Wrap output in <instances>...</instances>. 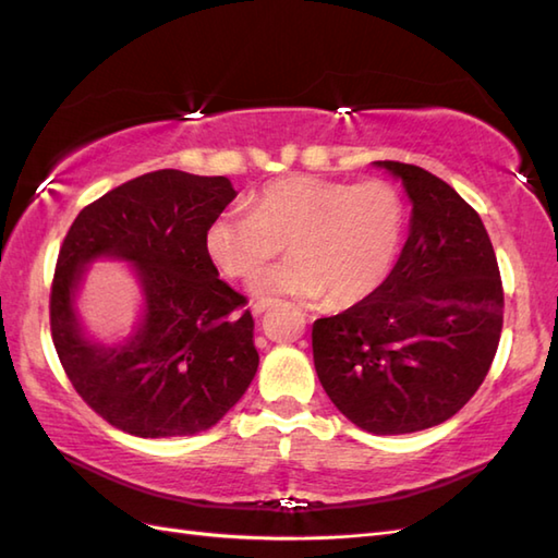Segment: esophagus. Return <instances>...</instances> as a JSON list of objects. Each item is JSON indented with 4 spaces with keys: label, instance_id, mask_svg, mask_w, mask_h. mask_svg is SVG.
Instances as JSON below:
<instances>
[{
    "label": "esophagus",
    "instance_id": "34e87169",
    "mask_svg": "<svg viewBox=\"0 0 558 558\" xmlns=\"http://www.w3.org/2000/svg\"><path fill=\"white\" fill-rule=\"evenodd\" d=\"M272 307V300H254V302H251V314H254V316H260V314H264L266 310H270Z\"/></svg>",
    "mask_w": 558,
    "mask_h": 558
}]
</instances>
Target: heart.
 <instances>
[{
  "instance_id": "1",
  "label": "heart",
  "mask_w": 558,
  "mask_h": 558,
  "mask_svg": "<svg viewBox=\"0 0 558 558\" xmlns=\"http://www.w3.org/2000/svg\"><path fill=\"white\" fill-rule=\"evenodd\" d=\"M407 234V203L387 179L341 181L310 173L272 179L251 210H227L205 229V251L227 278H246L281 253L293 258L251 280L260 298L292 294L353 307L385 286Z\"/></svg>"
}]
</instances>
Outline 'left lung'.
I'll use <instances>...</instances> for the list:
<instances>
[{"label": "left lung", "instance_id": "1", "mask_svg": "<svg viewBox=\"0 0 558 558\" xmlns=\"http://www.w3.org/2000/svg\"><path fill=\"white\" fill-rule=\"evenodd\" d=\"M411 229L373 298L312 326L316 375L336 409L375 435L452 418L488 375L504 329V282L482 217L450 183L403 161Z\"/></svg>", "mask_w": 558, "mask_h": 558}]
</instances>
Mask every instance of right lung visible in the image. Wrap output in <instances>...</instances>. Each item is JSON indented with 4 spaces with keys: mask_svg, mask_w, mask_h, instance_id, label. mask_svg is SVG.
Masks as SVG:
<instances>
[{
    "mask_svg": "<svg viewBox=\"0 0 558 558\" xmlns=\"http://www.w3.org/2000/svg\"><path fill=\"white\" fill-rule=\"evenodd\" d=\"M236 191L225 177L159 169L125 181L76 215L50 288L54 351L86 407L137 438L207 430L244 397L258 367L246 298L217 276L205 229ZM134 264L146 319L123 347L84 339L73 314L83 266Z\"/></svg>",
    "mask_w": 558,
    "mask_h": 558,
    "instance_id": "right-lung-1",
    "label": "right lung"
}]
</instances>
